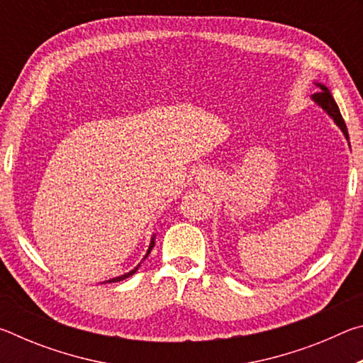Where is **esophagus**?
<instances>
[{
	"instance_id": "esophagus-1",
	"label": "esophagus",
	"mask_w": 363,
	"mask_h": 363,
	"mask_svg": "<svg viewBox=\"0 0 363 363\" xmlns=\"http://www.w3.org/2000/svg\"><path fill=\"white\" fill-rule=\"evenodd\" d=\"M196 181H199V184H201V186H206V182L210 181V176H208L206 171H201V173H199V176H196Z\"/></svg>"
}]
</instances>
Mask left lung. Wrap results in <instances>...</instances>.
Returning a JSON list of instances; mask_svg holds the SVG:
<instances>
[{"mask_svg": "<svg viewBox=\"0 0 363 363\" xmlns=\"http://www.w3.org/2000/svg\"><path fill=\"white\" fill-rule=\"evenodd\" d=\"M314 84L318 86V88H320V93L312 94L311 101L314 102L317 107H320V108L323 110V112L327 113V115L330 116V118L335 121V125H336L337 128H340L341 133L344 134V138H346V140L349 143V133H347L346 123H344V120H342L340 108H337L336 102H335V99H333V96H331V93H330V89H328L325 84H322V83H315V82H314ZM349 147H351V144H349Z\"/></svg>", "mask_w": 363, "mask_h": 363, "instance_id": "left-lung-1", "label": "left lung"}]
</instances>
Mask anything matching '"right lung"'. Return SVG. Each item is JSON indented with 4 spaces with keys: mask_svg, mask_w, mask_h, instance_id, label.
Here are the masks:
<instances>
[{
    "mask_svg": "<svg viewBox=\"0 0 363 363\" xmlns=\"http://www.w3.org/2000/svg\"><path fill=\"white\" fill-rule=\"evenodd\" d=\"M155 237H157V233H152V238H150V243H149V250H147V253H145V256L143 257V261L145 259V257H147V256H149V255H150V251H152V248H153V247H155ZM143 261H140V262H143ZM140 262L138 264V266H136V267H134V269H131V270H130V272H126V274H123V275H118V277H113V279H110V280H107V281H106V284H112V281H121V280H125V279H128V277H131V275H133L134 272H136V270L139 269V266H140Z\"/></svg>",
    "mask_w": 363,
    "mask_h": 363,
    "instance_id": "add662e5",
    "label": "right lung"
}]
</instances>
